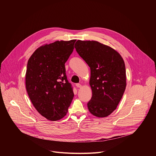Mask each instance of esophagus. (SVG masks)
I'll use <instances>...</instances> for the list:
<instances>
[{
  "instance_id": "34e87169",
  "label": "esophagus",
  "mask_w": 156,
  "mask_h": 156,
  "mask_svg": "<svg viewBox=\"0 0 156 156\" xmlns=\"http://www.w3.org/2000/svg\"><path fill=\"white\" fill-rule=\"evenodd\" d=\"M76 86L77 87H81V84H80V83H77L76 84Z\"/></svg>"
}]
</instances>
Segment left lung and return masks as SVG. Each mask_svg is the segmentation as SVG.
<instances>
[{
  "label": "left lung",
  "mask_w": 156,
  "mask_h": 156,
  "mask_svg": "<svg viewBox=\"0 0 156 156\" xmlns=\"http://www.w3.org/2000/svg\"><path fill=\"white\" fill-rule=\"evenodd\" d=\"M75 48L91 69L90 113L105 117L116 109L126 86V69L120 54L113 48L95 41L78 40Z\"/></svg>",
  "instance_id": "obj_1"
}]
</instances>
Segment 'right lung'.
Segmentation results:
<instances>
[{
	"label": "right lung",
	"instance_id": "right-lung-1",
	"mask_svg": "<svg viewBox=\"0 0 156 156\" xmlns=\"http://www.w3.org/2000/svg\"><path fill=\"white\" fill-rule=\"evenodd\" d=\"M75 41H57L44 44L28 62L25 84L28 96L37 112L51 121L66 115L74 97L65 63L73 51Z\"/></svg>",
	"mask_w": 156,
	"mask_h": 156
}]
</instances>
